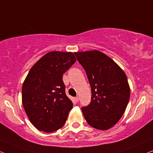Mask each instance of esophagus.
Listing matches in <instances>:
<instances>
[{
  "instance_id": "obj_1",
  "label": "esophagus",
  "mask_w": 153,
  "mask_h": 153,
  "mask_svg": "<svg viewBox=\"0 0 153 153\" xmlns=\"http://www.w3.org/2000/svg\"><path fill=\"white\" fill-rule=\"evenodd\" d=\"M75 100H76V102H78V101H79V97H77H77L75 98Z\"/></svg>"
}]
</instances>
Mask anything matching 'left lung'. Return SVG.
<instances>
[{"mask_svg":"<svg viewBox=\"0 0 153 153\" xmlns=\"http://www.w3.org/2000/svg\"><path fill=\"white\" fill-rule=\"evenodd\" d=\"M85 70L91 89V102L81 108L88 124L106 130L126 111L130 90L126 75L110 57L98 51L75 53Z\"/></svg>","mask_w":153,"mask_h":153,"instance_id":"8db88e82","label":"left lung"}]
</instances>
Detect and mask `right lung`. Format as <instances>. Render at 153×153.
<instances>
[{
    "label": "right lung",
    "mask_w": 153,
    "mask_h": 153,
    "mask_svg": "<svg viewBox=\"0 0 153 153\" xmlns=\"http://www.w3.org/2000/svg\"><path fill=\"white\" fill-rule=\"evenodd\" d=\"M76 62L73 53L53 51L34 64L23 82L22 102L36 129L53 132L65 124L73 107L62 76Z\"/></svg>",
    "instance_id": "right-lung-1"
}]
</instances>
